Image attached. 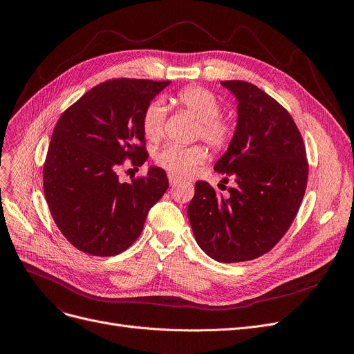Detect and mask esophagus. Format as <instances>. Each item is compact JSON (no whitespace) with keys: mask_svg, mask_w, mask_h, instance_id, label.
<instances>
[{"mask_svg":"<svg viewBox=\"0 0 354 354\" xmlns=\"http://www.w3.org/2000/svg\"><path fill=\"white\" fill-rule=\"evenodd\" d=\"M168 179H169V183L172 186H175V185H178L180 182V179L176 175H174V174H168Z\"/></svg>","mask_w":354,"mask_h":354,"instance_id":"esophagus-1","label":"esophagus"}]
</instances>
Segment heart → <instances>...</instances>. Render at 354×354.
<instances>
[{
  "label": "heart",
  "mask_w": 354,
  "mask_h": 354,
  "mask_svg": "<svg viewBox=\"0 0 354 354\" xmlns=\"http://www.w3.org/2000/svg\"><path fill=\"white\" fill-rule=\"evenodd\" d=\"M175 99L185 111L198 120L196 131L197 137H201L210 147L217 149L230 144L234 136V129L220 116L221 105L210 91L201 86H187L179 91ZM165 122L167 108L164 106L162 100H151L142 113L141 120L144 136L151 141L160 140L165 130ZM206 157V149L201 145L185 147L169 142L158 151L156 161L161 168L171 174L176 176H186L197 165L203 164Z\"/></svg>",
  "instance_id": "1"
}]
</instances>
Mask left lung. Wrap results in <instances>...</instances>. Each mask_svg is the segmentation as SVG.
I'll use <instances>...</instances> for the list:
<instances>
[{
	"mask_svg": "<svg viewBox=\"0 0 354 354\" xmlns=\"http://www.w3.org/2000/svg\"><path fill=\"white\" fill-rule=\"evenodd\" d=\"M221 85L238 100V120L214 171L236 185L223 194L196 182L187 217L210 258L235 263L262 257L287 232L306 193L308 162L299 130L276 99L250 82Z\"/></svg>",
	"mask_w": 354,
	"mask_h": 354,
	"instance_id": "obj_1",
	"label": "left lung"
}]
</instances>
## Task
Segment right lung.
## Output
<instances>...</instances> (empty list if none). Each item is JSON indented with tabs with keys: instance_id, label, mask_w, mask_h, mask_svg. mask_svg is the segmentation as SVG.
Wrapping results in <instances>:
<instances>
[{
	"instance_id": "1",
	"label": "right lung",
	"mask_w": 354,
	"mask_h": 354,
	"mask_svg": "<svg viewBox=\"0 0 354 354\" xmlns=\"http://www.w3.org/2000/svg\"><path fill=\"white\" fill-rule=\"evenodd\" d=\"M171 81L115 78L89 89L59 119L43 165V190L52 217L77 249L115 257L141 234L147 214L169 183L149 167L130 183L119 180L126 160L148 158L142 113Z\"/></svg>"
}]
</instances>
